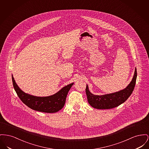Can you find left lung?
I'll return each mask as SVG.
<instances>
[{
  "instance_id": "left-lung-1",
  "label": "left lung",
  "mask_w": 149,
  "mask_h": 149,
  "mask_svg": "<svg viewBox=\"0 0 149 149\" xmlns=\"http://www.w3.org/2000/svg\"><path fill=\"white\" fill-rule=\"evenodd\" d=\"M137 78V70L135 68L131 81L124 89L112 93L103 95H95L92 93L87 84L86 92L88 101L92 107L97 109H110L124 103L131 95L135 87Z\"/></svg>"
}]
</instances>
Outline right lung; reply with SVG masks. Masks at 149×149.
<instances>
[{
    "mask_svg": "<svg viewBox=\"0 0 149 149\" xmlns=\"http://www.w3.org/2000/svg\"><path fill=\"white\" fill-rule=\"evenodd\" d=\"M12 79L14 89L22 102L35 111L53 113L63 108L65 104L67 95L74 83L61 88L55 94L46 97H38L29 95L22 91L15 81L13 75Z\"/></svg>",
    "mask_w": 149,
    "mask_h": 149,
    "instance_id": "1",
    "label": "right lung"
}]
</instances>
